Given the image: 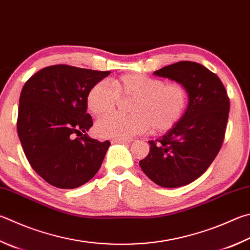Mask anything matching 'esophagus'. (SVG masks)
<instances>
[{
    "label": "esophagus",
    "mask_w": 250,
    "mask_h": 250,
    "mask_svg": "<svg viewBox=\"0 0 250 250\" xmlns=\"http://www.w3.org/2000/svg\"><path fill=\"white\" fill-rule=\"evenodd\" d=\"M131 141L132 140H117V139H112L110 142L112 143V144H117V143H120V144H128V143H130Z\"/></svg>",
    "instance_id": "1"
}]
</instances>
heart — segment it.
I'll return each mask as SVG.
<instances>
[{"mask_svg": "<svg viewBox=\"0 0 250 250\" xmlns=\"http://www.w3.org/2000/svg\"><path fill=\"white\" fill-rule=\"evenodd\" d=\"M120 98H133L129 110L132 115H111L96 122V132L107 139L126 140L144 133L165 132L178 124L188 105V90L178 82L142 74H125L106 83L95 84L87 95V107L101 117L111 112Z\"/></svg>", "mask_w": 250, "mask_h": 250, "instance_id": "1", "label": "heart"}]
</instances>
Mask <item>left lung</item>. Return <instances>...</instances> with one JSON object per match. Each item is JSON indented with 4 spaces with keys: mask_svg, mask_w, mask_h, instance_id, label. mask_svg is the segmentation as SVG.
<instances>
[{
    "mask_svg": "<svg viewBox=\"0 0 250 250\" xmlns=\"http://www.w3.org/2000/svg\"><path fill=\"white\" fill-rule=\"evenodd\" d=\"M154 75L186 86L188 106L174 128L148 141L149 153L140 167L153 183L165 188L186 186L212 164L223 143L229 99L217 75L197 62L180 61Z\"/></svg>",
    "mask_w": 250,
    "mask_h": 250,
    "instance_id": "obj_1",
    "label": "left lung"
}]
</instances>
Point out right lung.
<instances>
[{
    "mask_svg": "<svg viewBox=\"0 0 250 250\" xmlns=\"http://www.w3.org/2000/svg\"><path fill=\"white\" fill-rule=\"evenodd\" d=\"M110 74L59 64L26 82L20 97L17 133L29 164L48 184L74 189L99 170L109 141L88 137L90 88Z\"/></svg>",
    "mask_w": 250,
    "mask_h": 250,
    "instance_id": "right-lung-1",
    "label": "right lung"
}]
</instances>
